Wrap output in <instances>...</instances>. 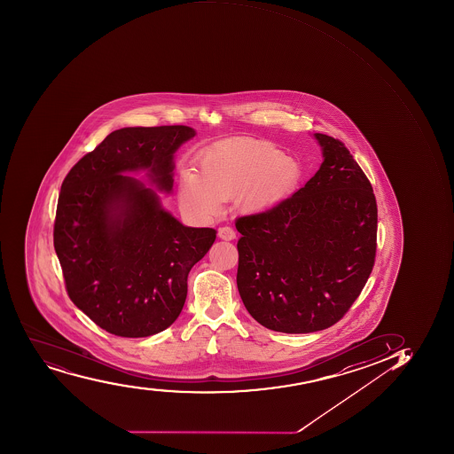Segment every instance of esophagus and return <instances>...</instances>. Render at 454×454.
I'll use <instances>...</instances> for the list:
<instances>
[{
    "instance_id": "esophagus-1",
    "label": "esophagus",
    "mask_w": 454,
    "mask_h": 454,
    "mask_svg": "<svg viewBox=\"0 0 454 454\" xmlns=\"http://www.w3.org/2000/svg\"><path fill=\"white\" fill-rule=\"evenodd\" d=\"M219 239H224V241H231V239H235L237 234H235V231L231 228V226H222L219 228Z\"/></svg>"
}]
</instances>
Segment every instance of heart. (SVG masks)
Here are the masks:
<instances>
[{"mask_svg":"<svg viewBox=\"0 0 454 454\" xmlns=\"http://www.w3.org/2000/svg\"><path fill=\"white\" fill-rule=\"evenodd\" d=\"M200 177L180 182V204L198 217L215 215L219 201L239 198L246 208H263L283 200L301 170L283 151L262 140L231 139L207 149L198 161Z\"/></svg>","mask_w":454,"mask_h":454,"instance_id":"heart-1","label":"heart"}]
</instances>
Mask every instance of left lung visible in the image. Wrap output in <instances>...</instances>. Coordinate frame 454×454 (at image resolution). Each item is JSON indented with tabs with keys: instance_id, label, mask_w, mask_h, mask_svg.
I'll return each mask as SVG.
<instances>
[{
	"instance_id": "obj_1",
	"label": "left lung",
	"mask_w": 454,
	"mask_h": 454,
	"mask_svg": "<svg viewBox=\"0 0 454 454\" xmlns=\"http://www.w3.org/2000/svg\"><path fill=\"white\" fill-rule=\"evenodd\" d=\"M324 161L270 210L241 215L237 286L257 323L274 332H319L340 321L372 274L377 204L341 140L315 133Z\"/></svg>"
}]
</instances>
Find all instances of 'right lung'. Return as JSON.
Listing matches in <instances>:
<instances>
[{
	"mask_svg": "<svg viewBox=\"0 0 454 454\" xmlns=\"http://www.w3.org/2000/svg\"><path fill=\"white\" fill-rule=\"evenodd\" d=\"M188 126L127 127L106 136L63 179L53 243L67 296L105 332L148 337L170 327L188 293L189 270L215 243L213 228H188L158 193L124 171L149 168L173 188V153Z\"/></svg>",
	"mask_w": 454,
	"mask_h": 454,
	"instance_id": "add662e5",
	"label": "right lung"
}]
</instances>
